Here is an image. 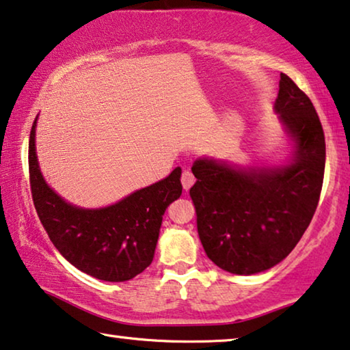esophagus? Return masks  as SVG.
I'll return each instance as SVG.
<instances>
[{
  "label": "esophagus",
  "mask_w": 350,
  "mask_h": 350,
  "mask_svg": "<svg viewBox=\"0 0 350 350\" xmlns=\"http://www.w3.org/2000/svg\"><path fill=\"white\" fill-rule=\"evenodd\" d=\"M180 182H182V187H184V190L189 191L190 187L195 184V176H193L189 170H184L180 176Z\"/></svg>",
  "instance_id": "esophagus-1"
}]
</instances>
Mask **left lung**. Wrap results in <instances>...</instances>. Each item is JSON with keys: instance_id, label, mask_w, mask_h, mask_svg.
Here are the masks:
<instances>
[{"instance_id": "1", "label": "left lung", "mask_w": 350, "mask_h": 350, "mask_svg": "<svg viewBox=\"0 0 350 350\" xmlns=\"http://www.w3.org/2000/svg\"><path fill=\"white\" fill-rule=\"evenodd\" d=\"M294 137L295 160L283 168L234 170L198 160L190 198L207 258L236 275L262 272L281 262L310 226L321 198L325 137L310 97L281 74L275 103Z\"/></svg>"}]
</instances>
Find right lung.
Instances as JSON below:
<instances>
[{
	"instance_id": "add662e5",
	"label": "right lung",
	"mask_w": 350,
	"mask_h": 350,
	"mask_svg": "<svg viewBox=\"0 0 350 350\" xmlns=\"http://www.w3.org/2000/svg\"><path fill=\"white\" fill-rule=\"evenodd\" d=\"M36 121L29 133V185L42 226L72 265L97 280L127 281L152 262L161 218L180 196V168L116 204L85 211L67 204L45 184L36 157Z\"/></svg>"
}]
</instances>
